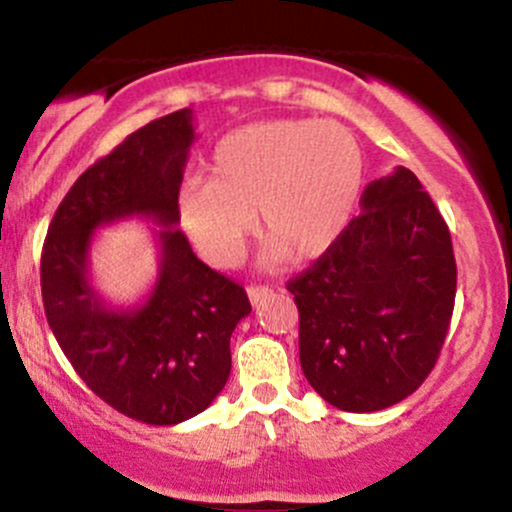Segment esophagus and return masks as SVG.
<instances>
[{
    "mask_svg": "<svg viewBox=\"0 0 512 512\" xmlns=\"http://www.w3.org/2000/svg\"><path fill=\"white\" fill-rule=\"evenodd\" d=\"M248 296H250L252 305H257V303L267 301V298L272 296V289H269V286H250V289H248Z\"/></svg>",
    "mask_w": 512,
    "mask_h": 512,
    "instance_id": "obj_1",
    "label": "esophagus"
}]
</instances>
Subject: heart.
Wrapping results in <instances>:
<instances>
[{
  "instance_id": "1",
  "label": "heart",
  "mask_w": 512,
  "mask_h": 512,
  "mask_svg": "<svg viewBox=\"0 0 512 512\" xmlns=\"http://www.w3.org/2000/svg\"><path fill=\"white\" fill-rule=\"evenodd\" d=\"M361 178V149L337 122H255L214 146L207 182L182 187L180 221L216 267L240 260L252 216L272 260L308 262L344 233Z\"/></svg>"
}]
</instances>
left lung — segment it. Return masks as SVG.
Here are the masks:
<instances>
[{
    "label": "left lung",
    "mask_w": 512,
    "mask_h": 512,
    "mask_svg": "<svg viewBox=\"0 0 512 512\" xmlns=\"http://www.w3.org/2000/svg\"><path fill=\"white\" fill-rule=\"evenodd\" d=\"M455 286L448 223L419 178L373 180L337 243L286 284L308 383L356 414L402 402L436 366Z\"/></svg>",
    "instance_id": "8db88e82"
}]
</instances>
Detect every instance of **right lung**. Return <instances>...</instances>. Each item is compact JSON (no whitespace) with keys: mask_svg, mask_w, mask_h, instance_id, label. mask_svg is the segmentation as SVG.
Masks as SVG:
<instances>
[{"mask_svg":"<svg viewBox=\"0 0 512 512\" xmlns=\"http://www.w3.org/2000/svg\"><path fill=\"white\" fill-rule=\"evenodd\" d=\"M195 142L192 110L149 122L79 175L57 207L40 257L48 325L79 378L134 421L173 426L214 402L231 375V334L248 293L207 267L180 231V182ZM154 220L159 279L137 309H110L92 289L87 252L108 222Z\"/></svg>","mask_w":512,"mask_h":512,"instance_id":"obj_1","label":"right lung"}]
</instances>
